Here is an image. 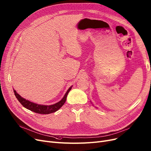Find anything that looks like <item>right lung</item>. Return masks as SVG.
I'll list each match as a JSON object with an SVG mask.
<instances>
[{"instance_id": "1", "label": "right lung", "mask_w": 151, "mask_h": 151, "mask_svg": "<svg viewBox=\"0 0 151 151\" xmlns=\"http://www.w3.org/2000/svg\"><path fill=\"white\" fill-rule=\"evenodd\" d=\"M71 86L69 87V88L67 92L65 93L64 95V97L61 99V100H60L58 103L54 104V105H39L38 104H35L33 103V102L30 101L28 100H26L25 99H23V97L18 93L16 90L14 89V94L16 96V98L17 100L19 101L20 103L24 106L27 109L31 110L32 111H33L35 113H40V114H50L55 112L58 111L60 108H61L65 102L66 98H67V96L68 95V93L69 92L70 90L72 88Z\"/></svg>"}]
</instances>
